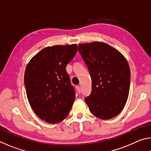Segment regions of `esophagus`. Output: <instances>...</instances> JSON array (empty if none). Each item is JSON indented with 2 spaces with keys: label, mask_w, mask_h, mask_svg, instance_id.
Wrapping results in <instances>:
<instances>
[{
  "label": "esophagus",
  "mask_w": 151,
  "mask_h": 151,
  "mask_svg": "<svg viewBox=\"0 0 151 151\" xmlns=\"http://www.w3.org/2000/svg\"><path fill=\"white\" fill-rule=\"evenodd\" d=\"M76 89H77V91H78V93L80 94L81 93V87L80 86H77V87H76Z\"/></svg>",
  "instance_id": "34e87169"
}]
</instances>
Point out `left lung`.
<instances>
[{
    "label": "left lung",
    "instance_id": "left-lung-1",
    "mask_svg": "<svg viewBox=\"0 0 151 151\" xmlns=\"http://www.w3.org/2000/svg\"><path fill=\"white\" fill-rule=\"evenodd\" d=\"M78 48L92 81L91 93L85 102L93 115L113 118L123 109L129 96L131 71L126 58L101 42L80 44Z\"/></svg>",
    "mask_w": 151,
    "mask_h": 151
}]
</instances>
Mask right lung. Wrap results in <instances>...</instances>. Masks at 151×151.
Instances as JSON below:
<instances>
[{"label":"right lung","instance_id":"obj_1","mask_svg":"<svg viewBox=\"0 0 151 151\" xmlns=\"http://www.w3.org/2000/svg\"><path fill=\"white\" fill-rule=\"evenodd\" d=\"M77 52L76 45L43 48L32 57L24 73L28 100L36 114L49 123L68 115L75 99L66 67Z\"/></svg>","mask_w":151,"mask_h":151}]
</instances>
